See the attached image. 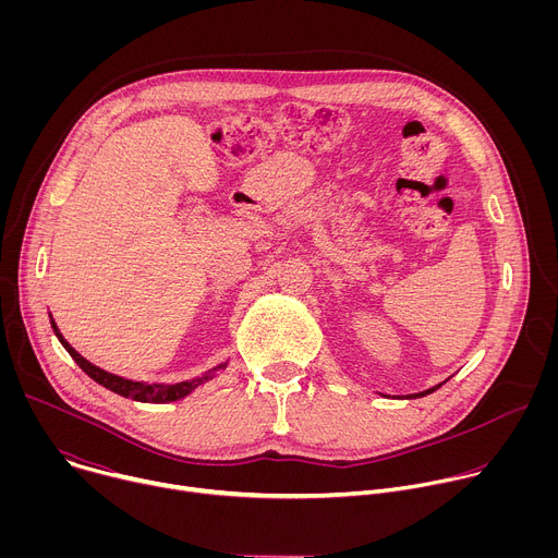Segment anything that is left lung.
Returning <instances> with one entry per match:
<instances>
[{
  "label": "left lung",
  "mask_w": 558,
  "mask_h": 558,
  "mask_svg": "<svg viewBox=\"0 0 558 558\" xmlns=\"http://www.w3.org/2000/svg\"><path fill=\"white\" fill-rule=\"evenodd\" d=\"M441 386V384H439ZM439 386H435V388H428V390H424V392H415V397H424V395H428V392H433V390H437Z\"/></svg>",
  "instance_id": "1"
}]
</instances>
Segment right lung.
Listing matches in <instances>:
<instances>
[{
    "mask_svg": "<svg viewBox=\"0 0 558 558\" xmlns=\"http://www.w3.org/2000/svg\"><path fill=\"white\" fill-rule=\"evenodd\" d=\"M50 325H52L54 336H57L59 342L63 344V349L70 353V357H72L78 366L84 368L86 375H90L97 384L106 386L108 390H112V392H117V395H123V397H130V400H136V402H145V404L177 402V400H181V397L190 395L196 386L209 381V379L214 377V371L227 366V364H220L218 368H214V371H209V373H205V375H201V377H196V379H187V381H179V384H143V381H132V379H123V377H119V375H112V373H108V371H104V368L90 364L86 357L78 355V353L63 340V336L59 333V329H57L54 323H50Z\"/></svg>",
    "mask_w": 558,
    "mask_h": 558,
    "instance_id": "1",
    "label": "right lung"
}]
</instances>
